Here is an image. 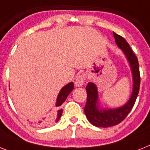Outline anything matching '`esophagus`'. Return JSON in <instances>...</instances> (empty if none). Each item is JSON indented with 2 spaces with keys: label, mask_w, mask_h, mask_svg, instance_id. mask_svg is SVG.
Masks as SVG:
<instances>
[{
  "label": "esophagus",
  "mask_w": 150,
  "mask_h": 150,
  "mask_svg": "<svg viewBox=\"0 0 150 150\" xmlns=\"http://www.w3.org/2000/svg\"><path fill=\"white\" fill-rule=\"evenodd\" d=\"M85 81H86V77H85L84 75H79V76L76 78V79H75V86L78 87L82 86V85L84 84Z\"/></svg>",
  "instance_id": "1"
}]
</instances>
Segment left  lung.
I'll return each instance as SVG.
<instances>
[{
    "label": "left lung",
    "mask_w": 150,
    "mask_h": 150,
    "mask_svg": "<svg viewBox=\"0 0 150 150\" xmlns=\"http://www.w3.org/2000/svg\"><path fill=\"white\" fill-rule=\"evenodd\" d=\"M114 33L115 42L125 55L130 64L133 78V89L132 96L128 102L122 107L116 109H100L98 105V90L93 82H89L86 87L87 100L84 111L88 121L96 127L108 128L118 125L128 116L134 107L135 100L139 92L140 73L137 57L131 49L128 42L115 33Z\"/></svg>",
    "instance_id": "8db88e82"
}]
</instances>
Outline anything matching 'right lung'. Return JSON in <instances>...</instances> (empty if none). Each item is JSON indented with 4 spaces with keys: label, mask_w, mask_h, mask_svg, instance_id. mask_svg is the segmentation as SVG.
Here are the masks:
<instances>
[{
    "label": "right lung",
    "mask_w": 150,
    "mask_h": 150,
    "mask_svg": "<svg viewBox=\"0 0 150 150\" xmlns=\"http://www.w3.org/2000/svg\"><path fill=\"white\" fill-rule=\"evenodd\" d=\"M73 89H74V84H73V82H70V83H68V85H66L65 86H64L63 88L61 89V91L59 92L57 98L56 107H61V105L63 104V103H64V101H65V100L67 99L68 96L70 94L71 92L72 91ZM62 112H63L62 109L58 110L57 114L56 122L58 121V120L61 117ZM36 124V125H44L46 123L45 122H43V121H40V122Z\"/></svg>",
    "instance_id": "1"
}]
</instances>
